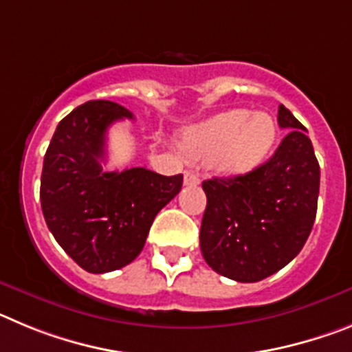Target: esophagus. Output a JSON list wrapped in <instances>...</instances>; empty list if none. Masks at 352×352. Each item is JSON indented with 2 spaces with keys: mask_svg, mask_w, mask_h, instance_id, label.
<instances>
[{
  "mask_svg": "<svg viewBox=\"0 0 352 352\" xmlns=\"http://www.w3.org/2000/svg\"><path fill=\"white\" fill-rule=\"evenodd\" d=\"M183 182H185L186 186H195L199 185V176L195 173H192V170H185V174H183Z\"/></svg>",
  "mask_w": 352,
  "mask_h": 352,
  "instance_id": "obj_1",
  "label": "esophagus"
}]
</instances>
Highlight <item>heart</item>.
<instances>
[{"label": "heart", "mask_w": 352, "mask_h": 352, "mask_svg": "<svg viewBox=\"0 0 352 352\" xmlns=\"http://www.w3.org/2000/svg\"><path fill=\"white\" fill-rule=\"evenodd\" d=\"M275 139L276 123L270 114L232 109L188 126L182 149L190 160L213 164L220 173L245 174L268 157Z\"/></svg>", "instance_id": "b5f03b06"}]
</instances>
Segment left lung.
Masks as SVG:
<instances>
[{
	"label": "left lung",
	"instance_id": "obj_1",
	"mask_svg": "<svg viewBox=\"0 0 352 352\" xmlns=\"http://www.w3.org/2000/svg\"><path fill=\"white\" fill-rule=\"evenodd\" d=\"M278 125L289 132L266 164L243 176L203 182L201 252L210 268L231 280L259 282L284 268L316 220L321 170L312 141L284 105Z\"/></svg>",
	"mask_w": 352,
	"mask_h": 352
}]
</instances>
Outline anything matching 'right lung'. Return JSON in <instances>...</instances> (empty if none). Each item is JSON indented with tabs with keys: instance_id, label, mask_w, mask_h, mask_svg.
<instances>
[{
	"instance_id": "add662e5",
	"label": "right lung",
	"mask_w": 352,
	"mask_h": 352,
	"mask_svg": "<svg viewBox=\"0 0 352 352\" xmlns=\"http://www.w3.org/2000/svg\"><path fill=\"white\" fill-rule=\"evenodd\" d=\"M123 118L133 114L116 102H86L60 121L43 157V219L60 247L89 273L132 263L157 213L183 185V174L162 176L146 167L102 170L105 133Z\"/></svg>"
}]
</instances>
